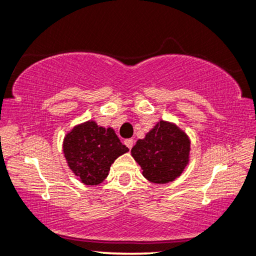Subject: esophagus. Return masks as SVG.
Masks as SVG:
<instances>
[{"label":"esophagus","mask_w":256,"mask_h":256,"mask_svg":"<svg viewBox=\"0 0 256 256\" xmlns=\"http://www.w3.org/2000/svg\"><path fill=\"white\" fill-rule=\"evenodd\" d=\"M124 143H125V145H126V146H128V148H132V146H134V139L130 138V139H126Z\"/></svg>","instance_id":"1"}]
</instances>
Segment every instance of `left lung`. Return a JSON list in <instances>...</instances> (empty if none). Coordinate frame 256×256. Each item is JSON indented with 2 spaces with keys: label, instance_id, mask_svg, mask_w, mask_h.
Returning <instances> with one entry per match:
<instances>
[{
  "label": "left lung",
  "instance_id": "left-lung-1",
  "mask_svg": "<svg viewBox=\"0 0 256 256\" xmlns=\"http://www.w3.org/2000/svg\"><path fill=\"white\" fill-rule=\"evenodd\" d=\"M190 140L172 122H158L144 139L132 148L131 154L148 180L157 184L172 182L189 163Z\"/></svg>",
  "mask_w": 256,
  "mask_h": 256
}]
</instances>
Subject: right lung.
Masks as SVG:
<instances>
[{
	"instance_id": "1",
	"label": "right lung",
	"mask_w": 256,
	"mask_h": 256,
	"mask_svg": "<svg viewBox=\"0 0 256 256\" xmlns=\"http://www.w3.org/2000/svg\"><path fill=\"white\" fill-rule=\"evenodd\" d=\"M128 151L113 128H102L93 120L74 126L64 139L67 164L86 186L102 183L113 162Z\"/></svg>"
}]
</instances>
